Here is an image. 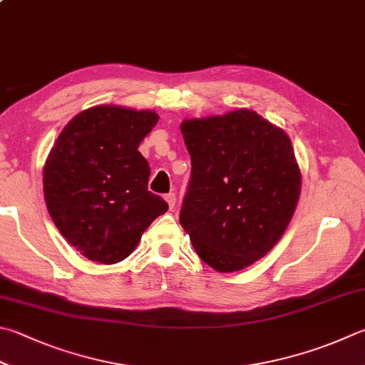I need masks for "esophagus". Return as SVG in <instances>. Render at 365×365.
I'll return each instance as SVG.
<instances>
[{
    "instance_id": "esophagus-1",
    "label": "esophagus",
    "mask_w": 365,
    "mask_h": 365,
    "mask_svg": "<svg viewBox=\"0 0 365 365\" xmlns=\"http://www.w3.org/2000/svg\"><path fill=\"white\" fill-rule=\"evenodd\" d=\"M165 200H167L170 210L175 208V205H176V195L175 194H167V195H165Z\"/></svg>"
}]
</instances>
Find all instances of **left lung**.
<instances>
[{
  "label": "left lung",
  "mask_w": 365,
  "mask_h": 365,
  "mask_svg": "<svg viewBox=\"0 0 365 365\" xmlns=\"http://www.w3.org/2000/svg\"><path fill=\"white\" fill-rule=\"evenodd\" d=\"M192 176L180 222L205 264L243 270L273 250L297 208L302 173L283 128L247 108L181 122Z\"/></svg>",
  "instance_id": "1"
}]
</instances>
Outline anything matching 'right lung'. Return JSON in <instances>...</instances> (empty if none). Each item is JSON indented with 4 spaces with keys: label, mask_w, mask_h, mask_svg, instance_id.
<instances>
[{
    "label": "right lung",
    "mask_w": 365,
    "mask_h": 365,
    "mask_svg": "<svg viewBox=\"0 0 365 365\" xmlns=\"http://www.w3.org/2000/svg\"><path fill=\"white\" fill-rule=\"evenodd\" d=\"M159 114L98 105L66 123L43 168L47 211L66 242L92 262L118 264L167 202L148 190L150 168L138 146Z\"/></svg>",
    "instance_id": "add662e5"
}]
</instances>
